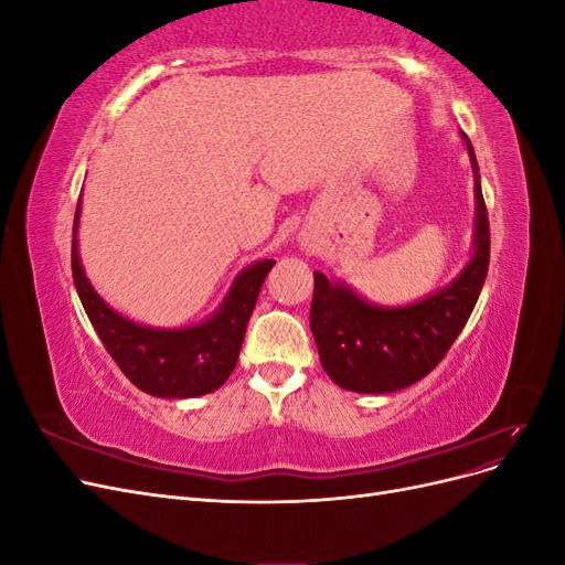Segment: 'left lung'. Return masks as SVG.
Wrapping results in <instances>:
<instances>
[{
  "mask_svg": "<svg viewBox=\"0 0 565 565\" xmlns=\"http://www.w3.org/2000/svg\"><path fill=\"white\" fill-rule=\"evenodd\" d=\"M461 139L473 169V254L450 285L415 303L377 306L313 273L311 332L322 370L341 388L391 393L419 382L443 361L473 311L488 276L490 228L473 146L467 134Z\"/></svg>",
  "mask_w": 565,
  "mask_h": 565,
  "instance_id": "left-lung-1",
  "label": "left lung"
}]
</instances>
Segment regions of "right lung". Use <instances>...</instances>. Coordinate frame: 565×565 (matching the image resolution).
Masks as SVG:
<instances>
[{
	"mask_svg": "<svg viewBox=\"0 0 565 565\" xmlns=\"http://www.w3.org/2000/svg\"><path fill=\"white\" fill-rule=\"evenodd\" d=\"M79 212L82 200L73 226V280L94 330L125 377L158 398H198L226 384L237 365L256 297L276 262L264 259L237 273L226 299L207 320L177 330L148 328L117 313L84 276L77 252Z\"/></svg>",
	"mask_w": 565,
	"mask_h": 565,
	"instance_id": "right-lung-1",
	"label": "right lung"
}]
</instances>
